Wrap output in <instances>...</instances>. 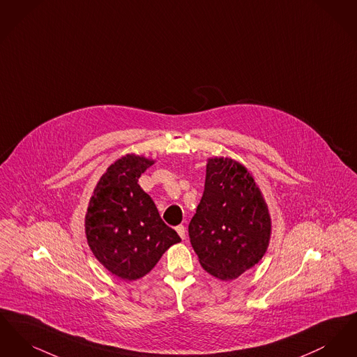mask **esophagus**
Masks as SVG:
<instances>
[{"instance_id":"1","label":"esophagus","mask_w":357,"mask_h":357,"mask_svg":"<svg viewBox=\"0 0 357 357\" xmlns=\"http://www.w3.org/2000/svg\"><path fill=\"white\" fill-rule=\"evenodd\" d=\"M175 230H176V233L179 234V237L182 238V239H185V238H186V227H185L183 225L176 226V227H175Z\"/></svg>"}]
</instances>
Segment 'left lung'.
Segmentation results:
<instances>
[{
	"mask_svg": "<svg viewBox=\"0 0 357 357\" xmlns=\"http://www.w3.org/2000/svg\"><path fill=\"white\" fill-rule=\"evenodd\" d=\"M272 218L253 175L227 156L207 159L202 199L188 225L194 252L204 271L236 280L268 250Z\"/></svg>",
	"mask_w": 357,
	"mask_h": 357,
	"instance_id": "obj_1",
	"label": "left lung"
}]
</instances>
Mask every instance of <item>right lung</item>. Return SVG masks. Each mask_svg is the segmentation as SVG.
<instances>
[{
  "label": "right lung",
  "instance_id": "add662e5",
  "mask_svg": "<svg viewBox=\"0 0 357 357\" xmlns=\"http://www.w3.org/2000/svg\"><path fill=\"white\" fill-rule=\"evenodd\" d=\"M153 163L143 155L121 156L102 174L85 214L89 249L108 272L124 281L144 277L170 246L181 242L137 183Z\"/></svg>",
  "mask_w": 357,
  "mask_h": 357
}]
</instances>
